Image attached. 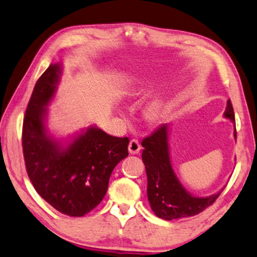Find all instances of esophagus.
Listing matches in <instances>:
<instances>
[{
  "label": "esophagus",
  "mask_w": 257,
  "mask_h": 257,
  "mask_svg": "<svg viewBox=\"0 0 257 257\" xmlns=\"http://www.w3.org/2000/svg\"><path fill=\"white\" fill-rule=\"evenodd\" d=\"M141 149H142V146L140 144V142H138L137 140H132V141H130L129 146H128V150H129V153L130 154L140 153Z\"/></svg>",
  "instance_id": "obj_1"
}]
</instances>
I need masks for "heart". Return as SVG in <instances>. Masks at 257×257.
I'll list each match as a JSON object with an SVG mask.
<instances>
[{"label": "heart", "mask_w": 257, "mask_h": 257, "mask_svg": "<svg viewBox=\"0 0 257 257\" xmlns=\"http://www.w3.org/2000/svg\"><path fill=\"white\" fill-rule=\"evenodd\" d=\"M162 114V105L160 103H154L148 109V117L150 120L156 121Z\"/></svg>", "instance_id": "obj_1"}]
</instances>
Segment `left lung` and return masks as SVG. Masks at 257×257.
I'll use <instances>...</instances> for the list:
<instances>
[{"label":"left lung","mask_w":257,"mask_h":257,"mask_svg":"<svg viewBox=\"0 0 257 257\" xmlns=\"http://www.w3.org/2000/svg\"><path fill=\"white\" fill-rule=\"evenodd\" d=\"M224 116L235 123L233 107L230 99L227 100ZM234 137L237 138L235 128ZM142 146L144 148L142 159L148 176L149 202L158 217L172 221L194 216L213 205L221 194L218 192L205 198L194 197L181 184L170 162L167 124H161L150 136L144 138L142 141Z\"/></svg>","instance_id":"obj_1"}]
</instances>
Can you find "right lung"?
<instances>
[{
  "mask_svg": "<svg viewBox=\"0 0 257 257\" xmlns=\"http://www.w3.org/2000/svg\"><path fill=\"white\" fill-rule=\"evenodd\" d=\"M60 74V64L50 65L35 84L24 117L23 152L36 192L62 214L81 217L103 200L114 167L128 157L129 138L89 127L64 148L49 135L47 105Z\"/></svg>",
  "mask_w": 257,
  "mask_h": 257,
  "instance_id": "obj_1",
  "label": "right lung"
}]
</instances>
